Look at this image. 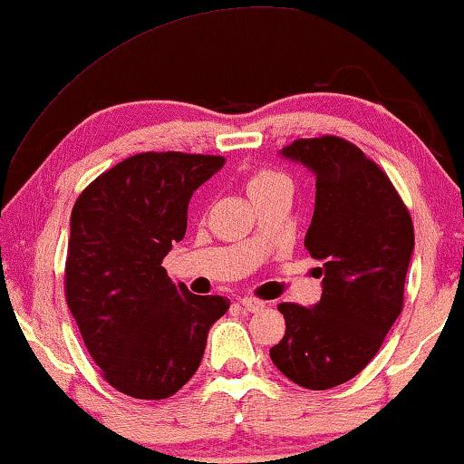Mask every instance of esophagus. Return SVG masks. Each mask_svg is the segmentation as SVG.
I'll list each match as a JSON object with an SVG mask.
<instances>
[{
    "mask_svg": "<svg viewBox=\"0 0 464 464\" xmlns=\"http://www.w3.org/2000/svg\"><path fill=\"white\" fill-rule=\"evenodd\" d=\"M239 304L244 306L246 311H250V313H258V311H263L265 309V300H260V298H252V296H246V298H241L239 300Z\"/></svg>",
    "mask_w": 464,
    "mask_h": 464,
    "instance_id": "34e87169",
    "label": "esophagus"
}]
</instances>
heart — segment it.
<instances>
[{"label": "heart", "instance_id": "obj_1", "mask_svg": "<svg viewBox=\"0 0 464 464\" xmlns=\"http://www.w3.org/2000/svg\"><path fill=\"white\" fill-rule=\"evenodd\" d=\"M285 187L288 188V179L284 174L276 172V169L269 168H258L246 179V191L250 198H258V195H265L273 191V188Z\"/></svg>", "mask_w": 464, "mask_h": 464}]
</instances>
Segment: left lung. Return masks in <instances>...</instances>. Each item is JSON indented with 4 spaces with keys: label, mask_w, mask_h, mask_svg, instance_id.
I'll return each instance as SVG.
<instances>
[{
    "label": "left lung",
    "mask_w": 464,
    "mask_h": 464,
    "mask_svg": "<svg viewBox=\"0 0 464 464\" xmlns=\"http://www.w3.org/2000/svg\"><path fill=\"white\" fill-rule=\"evenodd\" d=\"M315 174V212L304 247L322 266L315 306L279 303L285 334L271 360L292 382L324 391L372 362L403 309L414 225L387 172L360 147L324 134L284 147Z\"/></svg>",
    "instance_id": "1"
}]
</instances>
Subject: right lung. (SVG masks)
Instances as JSON below:
<instances>
[{
    "instance_id": "1",
    "label": "right lung",
    "mask_w": 464,
    "mask_h": 464,
    "mask_svg": "<svg viewBox=\"0 0 464 464\" xmlns=\"http://www.w3.org/2000/svg\"><path fill=\"white\" fill-rule=\"evenodd\" d=\"M223 155L147 151L94 179L71 212L64 296L111 387L166 400L199 368L227 296L172 284L161 260L187 231L188 199Z\"/></svg>"
}]
</instances>
